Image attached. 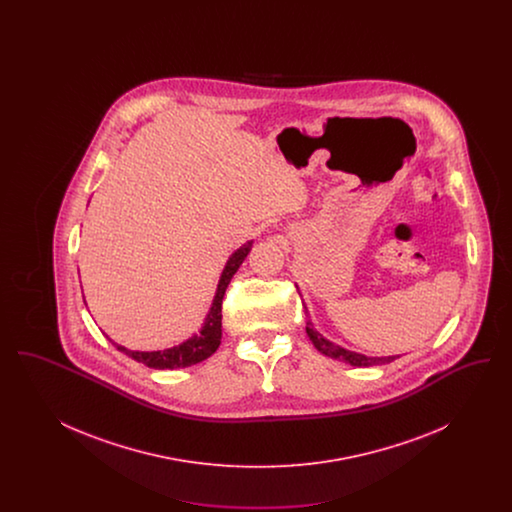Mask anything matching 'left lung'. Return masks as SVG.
Returning a JSON list of instances; mask_svg holds the SVG:
<instances>
[{"label": "left lung", "instance_id": "1", "mask_svg": "<svg viewBox=\"0 0 512 512\" xmlns=\"http://www.w3.org/2000/svg\"><path fill=\"white\" fill-rule=\"evenodd\" d=\"M305 313H307V307H305ZM307 336L309 340L313 341V345L317 347L318 351L326 357H332V359H338L343 363H349L351 366H372V365H386L395 361L397 357H366L361 353H355V351H349V349H343L341 345H336L330 340H326L320 332H317L311 324V320L307 322Z\"/></svg>", "mask_w": 512, "mask_h": 512}]
</instances>
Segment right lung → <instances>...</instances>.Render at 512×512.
Instances as JSON below:
<instances>
[{
	"label": "right lung",
	"mask_w": 512,
	"mask_h": 512,
	"mask_svg": "<svg viewBox=\"0 0 512 512\" xmlns=\"http://www.w3.org/2000/svg\"><path fill=\"white\" fill-rule=\"evenodd\" d=\"M251 245H253V242L242 245L228 259L226 267L220 274L219 286H217L213 305L207 313V318H205L199 334H194L192 338L182 341L180 345H174L171 349H163V351H130L119 343H115L117 349L122 351L124 355H128L130 359H134L138 363H144L149 368H157V370L184 368V366L197 365V363L209 359L219 349L220 338H222V299H224V293H226V288H228L232 276L236 274V270L244 263L247 253L251 251Z\"/></svg>",
	"instance_id": "add662e5"
}]
</instances>
